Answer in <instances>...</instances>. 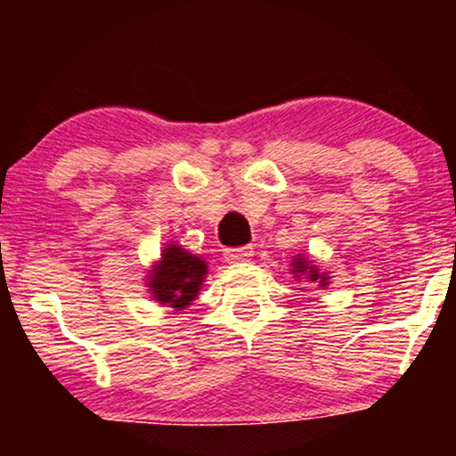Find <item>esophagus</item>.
I'll use <instances>...</instances> for the list:
<instances>
[{
	"mask_svg": "<svg viewBox=\"0 0 456 456\" xmlns=\"http://www.w3.org/2000/svg\"><path fill=\"white\" fill-rule=\"evenodd\" d=\"M224 257H227V261H232V264H242V261H248L253 257V248H250V246H242V248H227Z\"/></svg>",
	"mask_w": 456,
	"mask_h": 456,
	"instance_id": "obj_1",
	"label": "esophagus"
}]
</instances>
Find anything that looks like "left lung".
Here are the masks:
<instances>
[{
    "label": "left lung",
    "mask_w": 456,
    "mask_h": 456,
    "mask_svg": "<svg viewBox=\"0 0 456 456\" xmlns=\"http://www.w3.org/2000/svg\"><path fill=\"white\" fill-rule=\"evenodd\" d=\"M294 274H296V279H308V281H313V282H319V287H326L328 285V281H330V276L326 274V272H319L315 265H313V261H308L305 255H300V257H296L294 259Z\"/></svg>",
    "instance_id": "1"
}]
</instances>
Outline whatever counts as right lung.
I'll return each mask as SVG.
<instances>
[{
  "mask_svg": "<svg viewBox=\"0 0 456 456\" xmlns=\"http://www.w3.org/2000/svg\"><path fill=\"white\" fill-rule=\"evenodd\" d=\"M208 264L177 244H167L148 276L150 294L160 305L182 311L199 296Z\"/></svg>",
  "mask_w": 456,
  "mask_h": 456,
  "instance_id": "obj_1",
  "label": "right lung"
}]
</instances>
